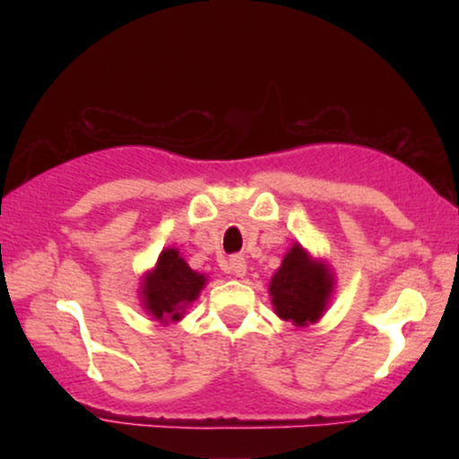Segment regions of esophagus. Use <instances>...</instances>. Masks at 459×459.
<instances>
[{"mask_svg":"<svg viewBox=\"0 0 459 459\" xmlns=\"http://www.w3.org/2000/svg\"><path fill=\"white\" fill-rule=\"evenodd\" d=\"M228 269L236 275V278H242V275H247V261H244L242 256H231Z\"/></svg>","mask_w":459,"mask_h":459,"instance_id":"esophagus-1","label":"esophagus"}]
</instances>
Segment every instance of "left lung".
<instances>
[{
    "label": "left lung",
    "instance_id": "obj_1",
    "mask_svg": "<svg viewBox=\"0 0 459 459\" xmlns=\"http://www.w3.org/2000/svg\"><path fill=\"white\" fill-rule=\"evenodd\" d=\"M336 278L325 259H317L303 244L294 242L269 280V297L275 316L297 328H307L324 317L332 303Z\"/></svg>",
    "mask_w": 459,
    "mask_h": 459
}]
</instances>
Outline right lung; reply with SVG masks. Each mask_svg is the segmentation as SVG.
Returning a JSON list of instances; mask_svg holds the SVG:
<instances>
[{
    "label": "right lung",
    "mask_w": 459,
    "mask_h": 459,
    "mask_svg": "<svg viewBox=\"0 0 459 459\" xmlns=\"http://www.w3.org/2000/svg\"><path fill=\"white\" fill-rule=\"evenodd\" d=\"M209 275L187 265L179 248L169 247L142 275L140 300L142 309L162 325L178 324L186 317V311L200 297Z\"/></svg>",
    "instance_id": "right-lung-1"
}]
</instances>
